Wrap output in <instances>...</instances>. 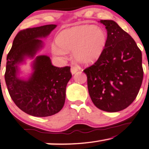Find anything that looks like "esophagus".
<instances>
[{
	"mask_svg": "<svg viewBox=\"0 0 149 149\" xmlns=\"http://www.w3.org/2000/svg\"><path fill=\"white\" fill-rule=\"evenodd\" d=\"M79 70V68L77 67H74V66H72L70 69V72L72 73V74H74L77 71Z\"/></svg>",
	"mask_w": 149,
	"mask_h": 149,
	"instance_id": "34e87169",
	"label": "esophagus"
}]
</instances>
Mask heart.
I'll use <instances>...</instances> for the list:
<instances>
[{
	"mask_svg": "<svg viewBox=\"0 0 149 149\" xmlns=\"http://www.w3.org/2000/svg\"><path fill=\"white\" fill-rule=\"evenodd\" d=\"M107 40L104 30L95 25H82L60 32L57 44H53L54 54L64 57L66 51H72V57L77 63H94L101 57Z\"/></svg>",
	"mask_w": 149,
	"mask_h": 149,
	"instance_id": "heart-1",
	"label": "heart"
}]
</instances>
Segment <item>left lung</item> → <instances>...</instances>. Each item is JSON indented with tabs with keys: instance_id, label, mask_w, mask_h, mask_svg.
<instances>
[{
	"instance_id": "left-lung-1",
	"label": "left lung",
	"mask_w": 149,
	"mask_h": 149,
	"mask_svg": "<svg viewBox=\"0 0 149 149\" xmlns=\"http://www.w3.org/2000/svg\"><path fill=\"white\" fill-rule=\"evenodd\" d=\"M107 31L106 46L95 63L83 70L94 105L116 112L136 97L143 79L142 52L135 41L112 20H101Z\"/></svg>"
}]
</instances>
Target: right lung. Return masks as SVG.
<instances>
[{
  "label": "right lung",
  "mask_w": 149,
  "mask_h": 149,
  "mask_svg": "<svg viewBox=\"0 0 149 149\" xmlns=\"http://www.w3.org/2000/svg\"><path fill=\"white\" fill-rule=\"evenodd\" d=\"M56 25H46L19 31L6 57L5 79L10 96L19 109L36 117L57 113L64 105L66 88L72 77L70 66L58 68L46 55L37 56L44 47L40 40L48 37ZM33 59L32 72L27 79L18 76V66Z\"/></svg>",
  "instance_id": "add662e5"
}]
</instances>
